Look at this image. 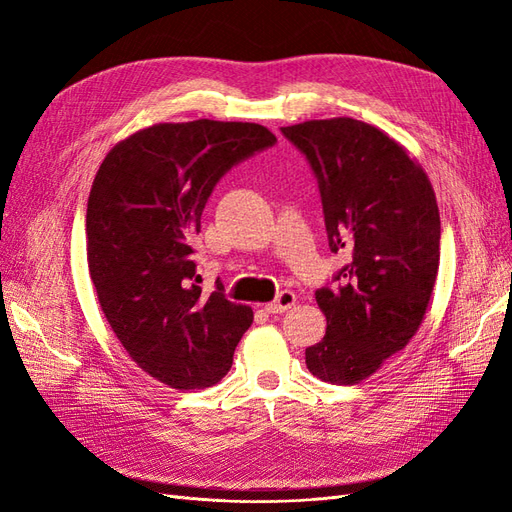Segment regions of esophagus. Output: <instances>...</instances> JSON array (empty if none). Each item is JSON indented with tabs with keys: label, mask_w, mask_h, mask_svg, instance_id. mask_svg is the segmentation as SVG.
<instances>
[{
	"label": "esophagus",
	"mask_w": 512,
	"mask_h": 512,
	"mask_svg": "<svg viewBox=\"0 0 512 512\" xmlns=\"http://www.w3.org/2000/svg\"><path fill=\"white\" fill-rule=\"evenodd\" d=\"M294 301H297V297H294L292 290H282L280 294H277L275 301L265 305V312L267 314H284L294 305Z\"/></svg>",
	"instance_id": "esophagus-1"
}]
</instances>
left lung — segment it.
I'll return each instance as SVG.
<instances>
[{
    "label": "left lung",
    "mask_w": 512,
    "mask_h": 512,
    "mask_svg": "<svg viewBox=\"0 0 512 512\" xmlns=\"http://www.w3.org/2000/svg\"><path fill=\"white\" fill-rule=\"evenodd\" d=\"M318 181L333 254L348 262L316 290L327 333L305 350L324 382L356 384L418 331L440 265V213L425 170L359 119L282 128Z\"/></svg>",
    "instance_id": "obj_1"
}]
</instances>
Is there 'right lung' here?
I'll return each instance as SVG.
<instances>
[{
  "instance_id": "1",
  "label": "right lung",
  "mask_w": 512,
  "mask_h": 512,
  "mask_svg": "<svg viewBox=\"0 0 512 512\" xmlns=\"http://www.w3.org/2000/svg\"><path fill=\"white\" fill-rule=\"evenodd\" d=\"M277 143L265 126L158 123L106 153L87 200V262L102 312L136 365L173 389L213 386L254 312L196 286L194 235L232 166Z\"/></svg>"
}]
</instances>
